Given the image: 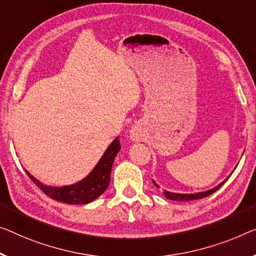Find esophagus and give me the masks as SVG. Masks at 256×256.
Masks as SVG:
<instances>
[{"instance_id":"obj_1","label":"esophagus","mask_w":256,"mask_h":256,"mask_svg":"<svg viewBox=\"0 0 256 256\" xmlns=\"http://www.w3.org/2000/svg\"><path fill=\"white\" fill-rule=\"evenodd\" d=\"M130 138L132 141H140L142 138V133H141V130L139 128H132L131 131H130Z\"/></svg>"}]
</instances>
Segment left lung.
<instances>
[{
  "label": "left lung",
  "mask_w": 256,
  "mask_h": 256,
  "mask_svg": "<svg viewBox=\"0 0 256 256\" xmlns=\"http://www.w3.org/2000/svg\"><path fill=\"white\" fill-rule=\"evenodd\" d=\"M234 169H236V168H234ZM230 176H231V174H230ZM230 176H228V177H230ZM228 177L226 179H224V180L220 182V184L215 186V188H214L204 190V192H198V193H174V192H169V190H163V194H164V196L166 198V199L174 200V201H190V200H196V199H202V198L210 196L212 193H214V192H215V190H218L220 186H222L224 182L228 180ZM152 182H154V185L156 186V188H160V185L154 180V179H152Z\"/></svg>",
  "instance_id": "8db88e82"
}]
</instances>
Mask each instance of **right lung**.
Masks as SVG:
<instances>
[{"instance_id": "add662e5", "label": "right lung", "mask_w": 256, "mask_h": 256, "mask_svg": "<svg viewBox=\"0 0 256 256\" xmlns=\"http://www.w3.org/2000/svg\"><path fill=\"white\" fill-rule=\"evenodd\" d=\"M120 150V139L117 136L106 148L102 158L98 160L96 166H94V169L82 180L71 185H46L38 180L36 177H33L28 170L25 171L34 184L52 199L68 204H86L98 199L108 188L114 161H115L117 152Z\"/></svg>"}]
</instances>
